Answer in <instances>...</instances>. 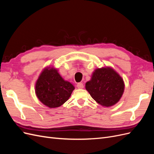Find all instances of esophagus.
<instances>
[{
    "label": "esophagus",
    "instance_id": "esophagus-1",
    "mask_svg": "<svg viewBox=\"0 0 154 154\" xmlns=\"http://www.w3.org/2000/svg\"><path fill=\"white\" fill-rule=\"evenodd\" d=\"M77 87L78 88H83V87H84V85H83L82 83H78L77 84Z\"/></svg>",
    "mask_w": 154,
    "mask_h": 154
}]
</instances>
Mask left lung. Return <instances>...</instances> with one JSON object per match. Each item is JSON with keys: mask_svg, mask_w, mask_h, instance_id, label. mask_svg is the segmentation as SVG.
I'll return each instance as SVG.
<instances>
[{"mask_svg": "<svg viewBox=\"0 0 154 154\" xmlns=\"http://www.w3.org/2000/svg\"><path fill=\"white\" fill-rule=\"evenodd\" d=\"M85 88L97 103L110 106L119 100L124 91V83L119 74L110 67L96 69Z\"/></svg>", "mask_w": 154, "mask_h": 154, "instance_id": "obj_1", "label": "left lung"}]
</instances>
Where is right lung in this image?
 <instances>
[{
  "label": "right lung",
  "mask_w": 154,
  "mask_h": 154,
  "mask_svg": "<svg viewBox=\"0 0 154 154\" xmlns=\"http://www.w3.org/2000/svg\"><path fill=\"white\" fill-rule=\"evenodd\" d=\"M74 89V86L65 81L57 70L46 68L36 82L35 92L43 104L49 108H56L68 100Z\"/></svg>",
  "instance_id": "obj_1"
}]
</instances>
